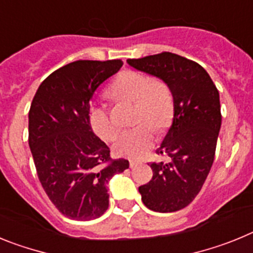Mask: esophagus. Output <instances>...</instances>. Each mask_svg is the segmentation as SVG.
Wrapping results in <instances>:
<instances>
[{"label": "esophagus", "instance_id": "34e87169", "mask_svg": "<svg viewBox=\"0 0 253 253\" xmlns=\"http://www.w3.org/2000/svg\"><path fill=\"white\" fill-rule=\"evenodd\" d=\"M140 161H135V160H130L129 161V165H130V169H135L137 166H139L140 165Z\"/></svg>", "mask_w": 253, "mask_h": 253}]
</instances>
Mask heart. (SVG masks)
<instances>
[{"instance_id": "1", "label": "heart", "mask_w": 253, "mask_h": 253, "mask_svg": "<svg viewBox=\"0 0 253 253\" xmlns=\"http://www.w3.org/2000/svg\"><path fill=\"white\" fill-rule=\"evenodd\" d=\"M109 96L115 101L135 104L134 123L137 126L125 130L114 142V152L122 157L138 158L153 144V127L158 133L169 128L175 102L166 82L152 78L137 71H124L109 88ZM92 130L101 139H113L116 133L105 105H93L88 111Z\"/></svg>"}]
</instances>
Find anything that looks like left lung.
Segmentation results:
<instances>
[{
	"label": "left lung",
	"mask_w": 253,
	"mask_h": 253,
	"mask_svg": "<svg viewBox=\"0 0 253 253\" xmlns=\"http://www.w3.org/2000/svg\"><path fill=\"white\" fill-rule=\"evenodd\" d=\"M128 63L161 78L173 96V123L156 151L167 154L169 162L151 163L152 180L139 186V193L153 211H177L195 199L213 165L222 124L219 92L200 64L169 51Z\"/></svg>",
	"instance_id": "left-lung-1"
}]
</instances>
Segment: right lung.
Instances as JSON below:
<instances>
[{"instance_id": "right-lung-1", "label": "right lung", "mask_w": 253, "mask_h": 253, "mask_svg": "<svg viewBox=\"0 0 253 253\" xmlns=\"http://www.w3.org/2000/svg\"><path fill=\"white\" fill-rule=\"evenodd\" d=\"M122 66V59L66 64L42 82L31 102L29 147L38 177L67 218L101 216L109 207V181L129 169L126 160H111L88 120L93 92Z\"/></svg>"}]
</instances>
